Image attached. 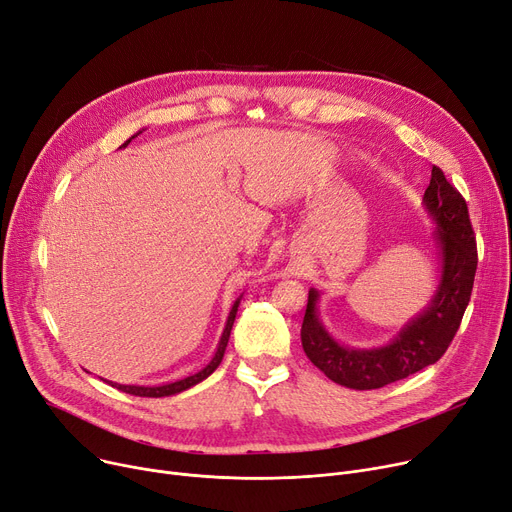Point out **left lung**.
Masks as SVG:
<instances>
[{
	"label": "left lung",
	"instance_id": "8db88e82",
	"mask_svg": "<svg viewBox=\"0 0 512 512\" xmlns=\"http://www.w3.org/2000/svg\"><path fill=\"white\" fill-rule=\"evenodd\" d=\"M424 204L436 221L434 237L442 256L440 285L430 306L407 322L388 345L378 349L339 345L318 318V291L310 289L308 293L302 324L304 351L320 372L341 386L372 390L403 380L436 364L457 335L477 268V246L467 202L442 169L434 165Z\"/></svg>",
	"mask_w": 512,
	"mask_h": 512
}]
</instances>
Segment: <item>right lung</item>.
Segmentation results:
<instances>
[{
  "label": "right lung",
  "mask_w": 512,
  "mask_h": 512,
  "mask_svg": "<svg viewBox=\"0 0 512 512\" xmlns=\"http://www.w3.org/2000/svg\"><path fill=\"white\" fill-rule=\"evenodd\" d=\"M138 134H140V132H138ZM138 134H136V136H138ZM132 138H134V136H132ZM132 138L126 140V144L132 142ZM126 144H124V146H126ZM237 306H239V299H235V304H233V308H231V312H229V318H227V324H225V328H223V335H221L219 347H217V351H215V357L210 359L208 366L202 368L200 372H196V374H192V376H188V378H184V380H177V382H171V384H161V386H132V384H115V382H113L111 386H115V388H119V390H124V393H128V395H136V397H169V395H177V393H182V390H188L190 386L202 382L204 378H208L210 374H213V372L219 368V364H221V359H223V355H225V347H227V343H229V335H231L233 320H235V314H237Z\"/></svg>",
  "instance_id": "obj_1"
}]
</instances>
